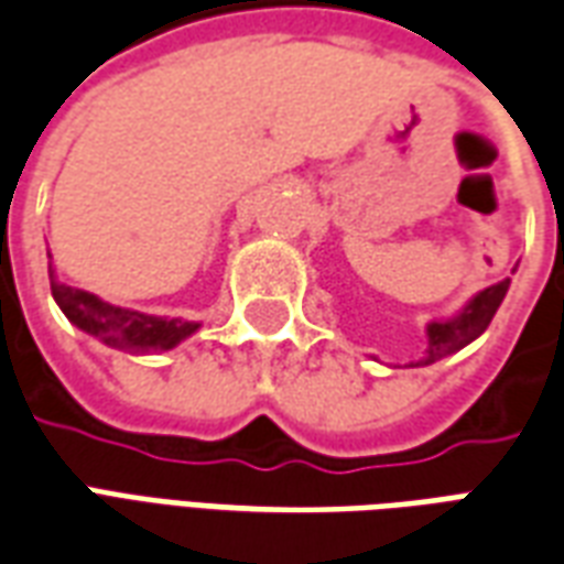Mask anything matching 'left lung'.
<instances>
[{
    "label": "left lung",
    "mask_w": 564,
    "mask_h": 564,
    "mask_svg": "<svg viewBox=\"0 0 564 564\" xmlns=\"http://www.w3.org/2000/svg\"><path fill=\"white\" fill-rule=\"evenodd\" d=\"M508 286L510 278H505V281L486 286L484 293L474 295L471 302L462 307L456 317L432 319V323L425 326V338H429V344H425L423 359H420V362H411V366H432L437 359H444V356L462 350V347L471 344L474 338H480L486 332V326L496 317L501 299L508 295Z\"/></svg>",
    "instance_id": "obj_1"
}]
</instances>
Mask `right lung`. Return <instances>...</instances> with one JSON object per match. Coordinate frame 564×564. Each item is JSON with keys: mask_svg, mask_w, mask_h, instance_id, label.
Segmentation results:
<instances>
[{"mask_svg": "<svg viewBox=\"0 0 564 564\" xmlns=\"http://www.w3.org/2000/svg\"><path fill=\"white\" fill-rule=\"evenodd\" d=\"M47 271H51V265H47ZM51 293H54V302L59 305V311L80 332L99 338L108 347L129 350V354L172 350L198 329V323H189V319L153 317V314H141V311H129V307L108 305L99 295L59 283L54 278V271H51Z\"/></svg>", "mask_w": 564, "mask_h": 564, "instance_id": "right-lung-1", "label": "right lung"}]
</instances>
